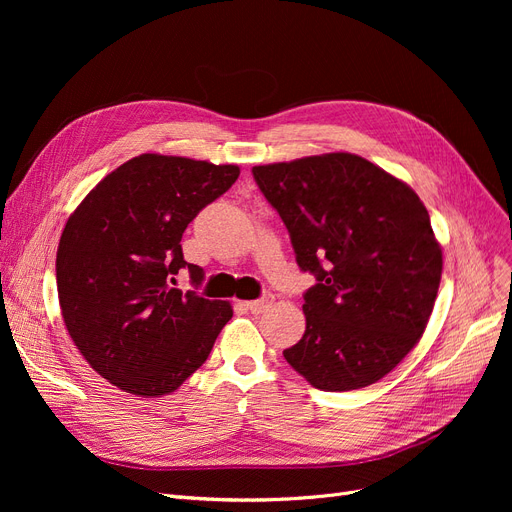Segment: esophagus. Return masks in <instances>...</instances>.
<instances>
[{"label":"esophagus","instance_id":"34e87169","mask_svg":"<svg viewBox=\"0 0 512 512\" xmlns=\"http://www.w3.org/2000/svg\"><path fill=\"white\" fill-rule=\"evenodd\" d=\"M272 301H274V294H272V292H265L261 299L249 301V303H245V307H247L251 313H263L267 307L272 305Z\"/></svg>","mask_w":512,"mask_h":512}]
</instances>
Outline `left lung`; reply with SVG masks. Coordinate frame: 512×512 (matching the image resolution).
<instances>
[{"label": "left lung", "instance_id": "8db88e82", "mask_svg": "<svg viewBox=\"0 0 512 512\" xmlns=\"http://www.w3.org/2000/svg\"><path fill=\"white\" fill-rule=\"evenodd\" d=\"M290 232L307 328L284 359L319 390L348 392L388 375L425 332L442 249L413 188L355 153L253 168Z\"/></svg>", "mask_w": 512, "mask_h": 512}]
</instances>
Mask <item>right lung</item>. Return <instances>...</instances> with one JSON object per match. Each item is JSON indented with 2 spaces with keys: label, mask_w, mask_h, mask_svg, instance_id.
<instances>
[{
  "label": "right lung",
  "mask_w": 512,
  "mask_h": 512,
  "mask_svg": "<svg viewBox=\"0 0 512 512\" xmlns=\"http://www.w3.org/2000/svg\"><path fill=\"white\" fill-rule=\"evenodd\" d=\"M238 166L143 153L107 174L68 218L56 257L66 330L110 384L143 398L178 390L232 317L228 301L176 288L182 232L224 195Z\"/></svg>",
  "instance_id": "1"
}]
</instances>
